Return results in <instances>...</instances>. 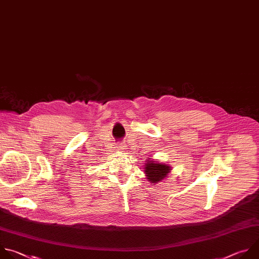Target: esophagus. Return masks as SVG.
Returning <instances> with one entry per match:
<instances>
[{"instance_id":"esophagus-1","label":"esophagus","mask_w":259,"mask_h":259,"mask_svg":"<svg viewBox=\"0 0 259 259\" xmlns=\"http://www.w3.org/2000/svg\"><path fill=\"white\" fill-rule=\"evenodd\" d=\"M116 150H119V151H122V150H124L125 149V146L123 145V144H117L116 145Z\"/></svg>"}]
</instances>
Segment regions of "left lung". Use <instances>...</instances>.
I'll return each instance as SVG.
<instances>
[{"instance_id": "1", "label": "left lung", "mask_w": 259, "mask_h": 259, "mask_svg": "<svg viewBox=\"0 0 259 259\" xmlns=\"http://www.w3.org/2000/svg\"><path fill=\"white\" fill-rule=\"evenodd\" d=\"M145 165L146 176L148 177V180L152 183H158L159 181L163 180L170 170V166L168 165L150 160H147V163Z\"/></svg>"}]
</instances>
